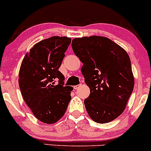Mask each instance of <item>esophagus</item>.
<instances>
[{
  "mask_svg": "<svg viewBox=\"0 0 151 151\" xmlns=\"http://www.w3.org/2000/svg\"><path fill=\"white\" fill-rule=\"evenodd\" d=\"M81 84H80V85H77V86H73V88L75 89V90H76V89H78V88L79 87H81Z\"/></svg>",
  "mask_w": 151,
  "mask_h": 151,
  "instance_id": "1",
  "label": "esophagus"
}]
</instances>
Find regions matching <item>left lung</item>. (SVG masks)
<instances>
[{
    "instance_id": "left-lung-1",
    "label": "left lung",
    "mask_w": 151,
    "mask_h": 151,
    "mask_svg": "<svg viewBox=\"0 0 151 151\" xmlns=\"http://www.w3.org/2000/svg\"><path fill=\"white\" fill-rule=\"evenodd\" d=\"M71 45L83 63L81 72L91 91L84 101L89 116L98 123L113 121L124 111L134 87L128 53L103 36L75 38Z\"/></svg>"
}]
</instances>
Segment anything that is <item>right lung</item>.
<instances>
[{"label":"right lung","instance_id":"add662e5","mask_svg":"<svg viewBox=\"0 0 151 151\" xmlns=\"http://www.w3.org/2000/svg\"><path fill=\"white\" fill-rule=\"evenodd\" d=\"M67 37L53 36L34 45L22 61L19 87L25 103L43 123L52 124L62 118L71 99V86H63L59 68L70 44ZM56 79L59 83H55Z\"/></svg>","mask_w":151,"mask_h":151}]
</instances>
